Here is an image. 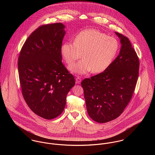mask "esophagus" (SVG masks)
<instances>
[{
  "instance_id": "1",
  "label": "esophagus",
  "mask_w": 155,
  "mask_h": 155,
  "mask_svg": "<svg viewBox=\"0 0 155 155\" xmlns=\"http://www.w3.org/2000/svg\"><path fill=\"white\" fill-rule=\"evenodd\" d=\"M76 83L77 84H80L81 82V81H82V79H81V78H80V76H78V77H76Z\"/></svg>"
}]
</instances>
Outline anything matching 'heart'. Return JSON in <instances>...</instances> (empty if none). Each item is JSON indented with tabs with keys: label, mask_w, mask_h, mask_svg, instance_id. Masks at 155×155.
<instances>
[{
	"label": "heart",
	"mask_w": 155,
	"mask_h": 155,
	"mask_svg": "<svg viewBox=\"0 0 155 155\" xmlns=\"http://www.w3.org/2000/svg\"><path fill=\"white\" fill-rule=\"evenodd\" d=\"M118 49L119 44L115 38L94 29H87L79 33L74 42L62 45L61 52L68 64L82 55L83 59L69 68L73 73L85 74L91 70L100 73L106 70L116 57Z\"/></svg>",
	"instance_id": "1"
}]
</instances>
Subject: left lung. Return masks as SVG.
<instances>
[{
	"label": "left lung",
	"instance_id": "left-lung-1",
	"mask_svg": "<svg viewBox=\"0 0 155 155\" xmlns=\"http://www.w3.org/2000/svg\"><path fill=\"white\" fill-rule=\"evenodd\" d=\"M120 39V53L103 72L81 82L87 111L98 123L118 117L130 101L137 82L140 62L129 39L115 32Z\"/></svg>",
	"mask_w": 155,
	"mask_h": 155
}]
</instances>
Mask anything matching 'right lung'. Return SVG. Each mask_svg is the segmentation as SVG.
Segmentation results:
<instances>
[{
  "label": "right lung",
  "instance_id": "right-lung-1",
  "mask_svg": "<svg viewBox=\"0 0 155 155\" xmlns=\"http://www.w3.org/2000/svg\"><path fill=\"white\" fill-rule=\"evenodd\" d=\"M64 28L60 22L39 26L27 39L18 57L23 98L35 114L48 120L61 114L67 95L75 84L61 62Z\"/></svg>",
  "mask_w": 155,
  "mask_h": 155
}]
</instances>
